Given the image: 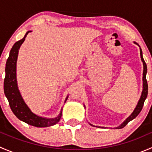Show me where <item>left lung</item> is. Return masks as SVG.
Wrapping results in <instances>:
<instances>
[{"instance_id":"8db88e82","label":"left lung","mask_w":152,"mask_h":152,"mask_svg":"<svg viewBox=\"0 0 152 152\" xmlns=\"http://www.w3.org/2000/svg\"><path fill=\"white\" fill-rule=\"evenodd\" d=\"M134 43H135L136 45H137L139 47H140V45H139L136 42H134ZM140 58H141V61L142 62V65H143V72H142V90L141 96H140V99H139L138 102H137V106H136L135 108H134V111L132 112V114L130 115L129 116V117L127 118L125 121H124L123 123L119 126L115 127V129L123 128V127L125 126L129 122L131 121L132 120H133L134 118H135L138 115V114L140 113V111H141L142 106H143V104H144V102H145V99H146V97H147V95H148V84H147L146 79H145V76H146V73H147V66H146V64H145V61H144L143 57H142V52L141 48H140ZM84 106H85V105L84 104ZM89 124H90V125H91L92 126H96L93 125V124H91L90 123H89ZM96 127H101V126H96ZM102 128H104V127H102Z\"/></svg>"}]
</instances>
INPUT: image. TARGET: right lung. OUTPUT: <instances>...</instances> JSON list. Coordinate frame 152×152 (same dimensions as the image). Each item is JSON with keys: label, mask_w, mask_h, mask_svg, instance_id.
Here are the masks:
<instances>
[{"label": "right lung", "mask_w": 152, "mask_h": 152, "mask_svg": "<svg viewBox=\"0 0 152 152\" xmlns=\"http://www.w3.org/2000/svg\"><path fill=\"white\" fill-rule=\"evenodd\" d=\"M29 32H31V31H28L24 37L15 42L11 49L10 56L6 63V76L4 84V93L6 97L8 99L12 113L19 120L33 126H51L59 121L62 117V109H61L59 114L53 118H48L37 115L31 112L28 105L26 104L18 88V81H17V60H18V52ZM67 98L68 96L65 99V103L66 102Z\"/></svg>", "instance_id": "add662e5"}]
</instances>
